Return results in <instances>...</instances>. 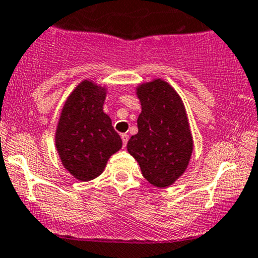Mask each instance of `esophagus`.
<instances>
[{
	"label": "esophagus",
	"instance_id": "1",
	"mask_svg": "<svg viewBox=\"0 0 258 258\" xmlns=\"http://www.w3.org/2000/svg\"><path fill=\"white\" fill-rule=\"evenodd\" d=\"M121 137H122V143H123V148H126L127 141H128V135H127V134H122Z\"/></svg>",
	"mask_w": 258,
	"mask_h": 258
}]
</instances>
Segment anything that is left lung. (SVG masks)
I'll use <instances>...</instances> for the list:
<instances>
[{"label": "left lung", "instance_id": "obj_1", "mask_svg": "<svg viewBox=\"0 0 258 258\" xmlns=\"http://www.w3.org/2000/svg\"><path fill=\"white\" fill-rule=\"evenodd\" d=\"M136 95L141 103L139 132L128 140L127 151L149 183L165 188L186 172L194 151L186 107L175 89L163 79L139 84Z\"/></svg>", "mask_w": 258, "mask_h": 258}]
</instances>
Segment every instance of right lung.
<instances>
[{
    "label": "right lung",
    "instance_id": "obj_1",
    "mask_svg": "<svg viewBox=\"0 0 258 258\" xmlns=\"http://www.w3.org/2000/svg\"><path fill=\"white\" fill-rule=\"evenodd\" d=\"M108 89L90 79L81 81L63 103L54 145L64 169L80 182L99 177L122 140L103 110Z\"/></svg>",
    "mask_w": 258,
    "mask_h": 258
}]
</instances>
